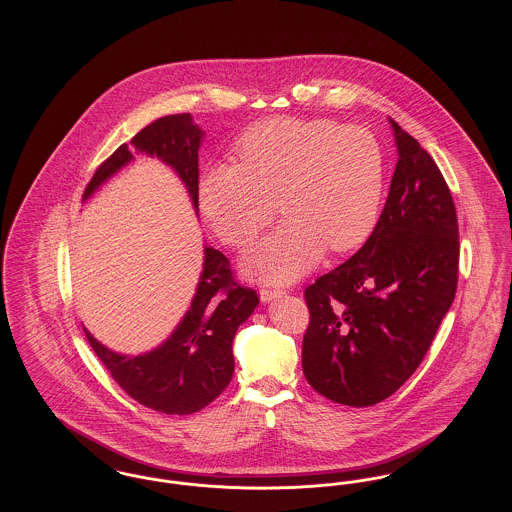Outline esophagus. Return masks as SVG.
Returning a JSON list of instances; mask_svg holds the SVG:
<instances>
[{"instance_id":"1","label":"esophagus","mask_w":512,"mask_h":512,"mask_svg":"<svg viewBox=\"0 0 512 512\" xmlns=\"http://www.w3.org/2000/svg\"><path fill=\"white\" fill-rule=\"evenodd\" d=\"M282 293L284 292H280V290H261L259 295H261V301H263V303H270V301L278 299Z\"/></svg>"}]
</instances>
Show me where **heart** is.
Instances as JSON below:
<instances>
[{
	"instance_id": "obj_1",
	"label": "heart",
	"mask_w": 512,
	"mask_h": 512,
	"mask_svg": "<svg viewBox=\"0 0 512 512\" xmlns=\"http://www.w3.org/2000/svg\"><path fill=\"white\" fill-rule=\"evenodd\" d=\"M240 165L203 172L197 201L224 244L245 247L267 226L280 199L284 224L244 257V272L288 284L317 265L324 249L365 242L380 215L384 157L361 126L332 119H270L236 144Z\"/></svg>"
}]
</instances>
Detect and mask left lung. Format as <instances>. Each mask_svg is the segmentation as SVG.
Masks as SVG:
<instances>
[{
	"instance_id": "8db88e82",
	"label": "left lung",
	"mask_w": 512,
	"mask_h": 512,
	"mask_svg": "<svg viewBox=\"0 0 512 512\" xmlns=\"http://www.w3.org/2000/svg\"><path fill=\"white\" fill-rule=\"evenodd\" d=\"M390 122L399 159L380 219L349 261L305 290V378L349 407L376 405L413 376L457 292L453 197L430 153Z\"/></svg>"
}]
</instances>
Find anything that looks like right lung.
<instances>
[{
    "instance_id": "1",
    "label": "right lung",
    "mask_w": 512,
    "mask_h": 512,
    "mask_svg": "<svg viewBox=\"0 0 512 512\" xmlns=\"http://www.w3.org/2000/svg\"><path fill=\"white\" fill-rule=\"evenodd\" d=\"M205 132L190 113L169 115L140 130L130 147L122 144L86 186L84 201L134 161L132 147L147 157L169 165L186 186L197 215L199 167L197 151ZM259 305L257 292L240 286L228 259L205 245L203 270L190 309L171 336L142 355H122L96 340L86 328V338L115 382L147 409L165 414H192L215 401L234 374L232 341Z\"/></svg>"
}]
</instances>
